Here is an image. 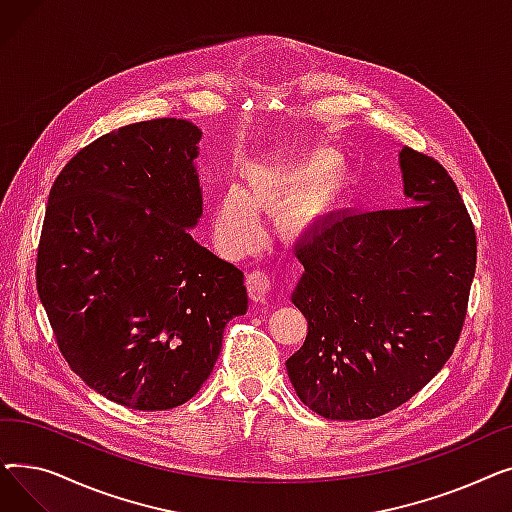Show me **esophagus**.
<instances>
[{
	"mask_svg": "<svg viewBox=\"0 0 512 512\" xmlns=\"http://www.w3.org/2000/svg\"><path fill=\"white\" fill-rule=\"evenodd\" d=\"M247 288H249V294H251L253 301L265 303L267 297H270V288H272L270 276H267L265 272H259V270L249 272V276H247Z\"/></svg>",
	"mask_w": 512,
	"mask_h": 512,
	"instance_id": "1",
	"label": "esophagus"
}]
</instances>
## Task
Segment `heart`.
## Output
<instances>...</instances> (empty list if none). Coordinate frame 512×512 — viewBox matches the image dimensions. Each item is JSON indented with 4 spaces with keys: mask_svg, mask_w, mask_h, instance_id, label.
<instances>
[{
    "mask_svg": "<svg viewBox=\"0 0 512 512\" xmlns=\"http://www.w3.org/2000/svg\"><path fill=\"white\" fill-rule=\"evenodd\" d=\"M336 164V155L332 151L315 149L305 153L301 159L284 172L282 186L284 188H299L311 180L321 178V205L332 203L346 182L344 168L330 167ZM261 234L259 211L253 199L240 191V188H230L218 203L215 211V238H218L220 247L230 255H242L255 247Z\"/></svg>",
    "mask_w": 512,
    "mask_h": 512,
    "instance_id": "heart-1",
    "label": "heart"
}]
</instances>
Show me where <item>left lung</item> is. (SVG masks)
I'll list each match as a JSON object with an SVG mask.
<instances>
[{"mask_svg": "<svg viewBox=\"0 0 512 512\" xmlns=\"http://www.w3.org/2000/svg\"><path fill=\"white\" fill-rule=\"evenodd\" d=\"M409 207L344 211L297 247L292 303L307 319L286 361L305 405L326 419L386 415L450 359L475 276V228L436 159L400 151Z\"/></svg>", "mask_w": 512, "mask_h": 512, "instance_id": "obj_1", "label": "left lung"}]
</instances>
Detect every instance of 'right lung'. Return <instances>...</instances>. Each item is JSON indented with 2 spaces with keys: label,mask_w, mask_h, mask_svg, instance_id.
Instances as JSON below:
<instances>
[{
  "label": "right lung",
  "mask_w": 512,
  "mask_h": 512,
  "mask_svg": "<svg viewBox=\"0 0 512 512\" xmlns=\"http://www.w3.org/2000/svg\"><path fill=\"white\" fill-rule=\"evenodd\" d=\"M199 141L176 118L122 126L80 149L49 193L39 299L70 369L128 409L193 398L249 307L245 274L188 232L203 213Z\"/></svg>",
  "instance_id": "add662e5"
}]
</instances>
